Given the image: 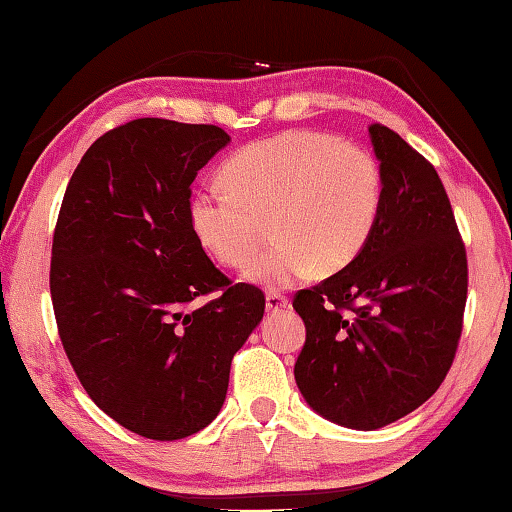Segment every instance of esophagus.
Returning <instances> with one entry per match:
<instances>
[{
	"label": "esophagus",
	"mask_w": 512,
	"mask_h": 512,
	"mask_svg": "<svg viewBox=\"0 0 512 512\" xmlns=\"http://www.w3.org/2000/svg\"><path fill=\"white\" fill-rule=\"evenodd\" d=\"M289 305V298L282 296V293L277 291H268L266 293V309L268 311H280Z\"/></svg>",
	"instance_id": "esophagus-1"
}]
</instances>
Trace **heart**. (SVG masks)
Here are the masks:
<instances>
[{"label": "heart", "instance_id": "1", "mask_svg": "<svg viewBox=\"0 0 512 512\" xmlns=\"http://www.w3.org/2000/svg\"><path fill=\"white\" fill-rule=\"evenodd\" d=\"M225 189L198 194L189 221L201 246L230 268L255 262L268 223L277 244L253 268L264 287H289L318 268L339 273L368 246L384 203L377 155L323 131H287L223 164Z\"/></svg>", "mask_w": 512, "mask_h": 512}]
</instances>
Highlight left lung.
<instances>
[{
    "instance_id": "8db88e82",
    "label": "left lung",
    "mask_w": 512,
    "mask_h": 512,
    "mask_svg": "<svg viewBox=\"0 0 512 512\" xmlns=\"http://www.w3.org/2000/svg\"><path fill=\"white\" fill-rule=\"evenodd\" d=\"M384 203L368 246L343 271L300 289L298 388L311 409L372 431L443 384L463 332L467 253L433 164L384 124L368 126Z\"/></svg>"
}]
</instances>
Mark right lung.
Returning <instances> with one entry per match:
<instances>
[{"mask_svg": "<svg viewBox=\"0 0 512 512\" xmlns=\"http://www.w3.org/2000/svg\"><path fill=\"white\" fill-rule=\"evenodd\" d=\"M228 142L212 124L128 121L85 151L58 212L60 343L92 402L151 440L216 418L232 357L264 316V291L221 273L189 221L196 173Z\"/></svg>", "mask_w": 512, "mask_h": 512, "instance_id": "right-lung-1", "label": "right lung"}]
</instances>
